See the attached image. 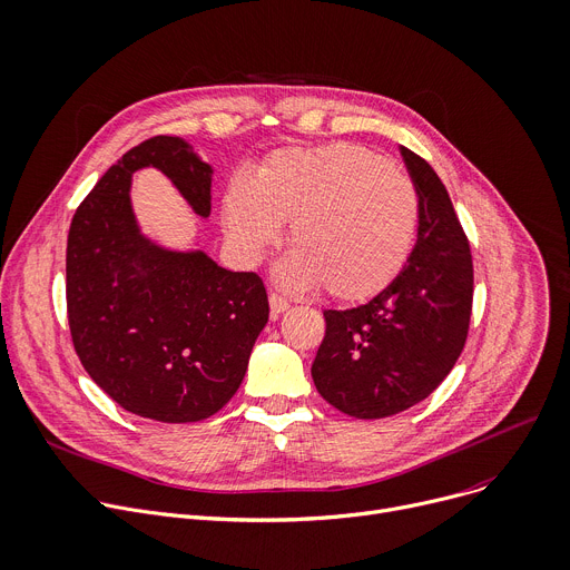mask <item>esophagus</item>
Instances as JSON below:
<instances>
[{"label":"esophagus","mask_w":570,"mask_h":570,"mask_svg":"<svg viewBox=\"0 0 570 570\" xmlns=\"http://www.w3.org/2000/svg\"><path fill=\"white\" fill-rule=\"evenodd\" d=\"M286 309H288V299L284 295H279V293H271V316L277 318Z\"/></svg>","instance_id":"esophagus-1"}]
</instances>
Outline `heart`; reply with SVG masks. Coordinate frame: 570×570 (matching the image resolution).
Masks as SVG:
<instances>
[{
    "mask_svg": "<svg viewBox=\"0 0 570 570\" xmlns=\"http://www.w3.org/2000/svg\"><path fill=\"white\" fill-rule=\"evenodd\" d=\"M420 217L412 178L348 141L279 148L224 202L226 234L245 258L273 245L279 224L291 222L293 254L279 279L323 284L338 299H366L401 275Z\"/></svg>",
    "mask_w": 570,
    "mask_h": 570,
    "instance_id": "1",
    "label": "heart"
}]
</instances>
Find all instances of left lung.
<instances>
[{
  "label": "left lung",
  "mask_w": 570,
  "mask_h": 570,
  "mask_svg": "<svg viewBox=\"0 0 570 570\" xmlns=\"http://www.w3.org/2000/svg\"><path fill=\"white\" fill-rule=\"evenodd\" d=\"M422 204L401 275L353 309H325L312 364L318 394L357 420H383L424 401L463 353L474 293L470 243L433 167L401 146Z\"/></svg>",
  "instance_id": "1"
}]
</instances>
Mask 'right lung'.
Returning <instances> with one entry per match:
<instances>
[{"mask_svg": "<svg viewBox=\"0 0 570 570\" xmlns=\"http://www.w3.org/2000/svg\"><path fill=\"white\" fill-rule=\"evenodd\" d=\"M160 169L202 217L210 165L178 137H150L111 165L70 222L66 307L75 353L124 410L165 424L208 420L238 392L268 323L256 273L224 271L197 252H169L139 234L130 178Z\"/></svg>", "mask_w": 570, "mask_h": 570, "instance_id": "1", "label": "right lung"}]
</instances>
